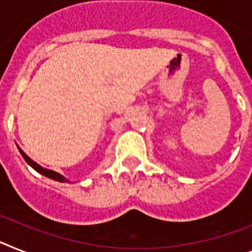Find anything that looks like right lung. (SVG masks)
<instances>
[{
    "mask_svg": "<svg viewBox=\"0 0 252 252\" xmlns=\"http://www.w3.org/2000/svg\"><path fill=\"white\" fill-rule=\"evenodd\" d=\"M18 148H19V147H18ZM19 152H20V155L23 156V158L26 159L27 163H28V165L31 166L32 168H34L37 172H39L41 175L46 176V178L53 179V180H55V182H60V183H68V182H69L68 179L64 178V176L62 175V174H59V172L53 171V170H49V168H45V167H42V166H39L37 162H34L33 159L29 158L28 156H27L26 153H24V152H23L20 148H19Z\"/></svg>",
    "mask_w": 252,
    "mask_h": 252,
    "instance_id": "1",
    "label": "right lung"
}]
</instances>
